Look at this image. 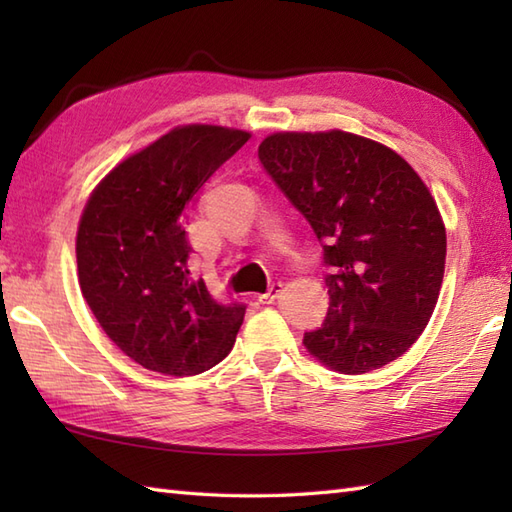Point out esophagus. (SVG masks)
I'll list each match as a JSON object with an SVG mask.
<instances>
[{
	"label": "esophagus",
	"instance_id": "1",
	"mask_svg": "<svg viewBox=\"0 0 512 512\" xmlns=\"http://www.w3.org/2000/svg\"><path fill=\"white\" fill-rule=\"evenodd\" d=\"M281 290H284V284L281 281H275V284H270V288L264 292V295H259V301L262 303H275L281 295Z\"/></svg>",
	"mask_w": 512,
	"mask_h": 512
}]
</instances>
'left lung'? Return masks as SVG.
Returning a JSON list of instances; mask_svg holds the SVG:
<instances>
[{"label": "left lung", "instance_id": "8db88e82", "mask_svg": "<svg viewBox=\"0 0 512 512\" xmlns=\"http://www.w3.org/2000/svg\"><path fill=\"white\" fill-rule=\"evenodd\" d=\"M268 176L323 246L330 308L303 345L341 374L405 354L438 303L447 231L405 158L363 136L279 132L259 145Z\"/></svg>", "mask_w": 512, "mask_h": 512}]
</instances>
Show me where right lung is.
I'll use <instances>...</instances> for the list:
<instances>
[{"label": "right lung", "instance_id": "add662e5", "mask_svg": "<svg viewBox=\"0 0 512 512\" xmlns=\"http://www.w3.org/2000/svg\"><path fill=\"white\" fill-rule=\"evenodd\" d=\"M242 129L184 125L116 165L85 204L76 233L83 299L132 361L200 374L231 352L244 303H217L189 270L184 211L246 145Z\"/></svg>", "mask_w": 512, "mask_h": 512}]
</instances>
